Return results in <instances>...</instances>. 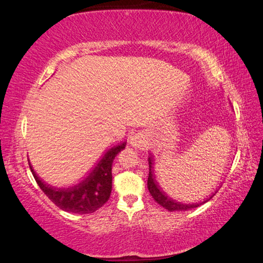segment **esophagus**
Segmentation results:
<instances>
[{
  "mask_svg": "<svg viewBox=\"0 0 263 263\" xmlns=\"http://www.w3.org/2000/svg\"><path fill=\"white\" fill-rule=\"evenodd\" d=\"M131 144L135 147H139L141 144H144V138L139 133H136V135L131 136Z\"/></svg>",
  "mask_w": 263,
  "mask_h": 263,
  "instance_id": "obj_1",
  "label": "esophagus"
}]
</instances>
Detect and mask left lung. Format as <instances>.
<instances>
[{"instance_id": "obj_1", "label": "left lung", "mask_w": 263, "mask_h": 263, "mask_svg": "<svg viewBox=\"0 0 263 263\" xmlns=\"http://www.w3.org/2000/svg\"><path fill=\"white\" fill-rule=\"evenodd\" d=\"M152 157L148 158V163H149V173H148V180H147V186L149 190V194L152 195V197L154 198V201L157 202L160 205L163 206L164 209H167L168 211H185V210H190V209L197 208L199 205H202L208 201H210L212 198V196L210 198H208L206 201L199 202V203H194V204H184L181 202H176L174 199L167 196V194L164 191L161 190L160 185L158 184V182L155 181L154 176L152 174Z\"/></svg>"}]
</instances>
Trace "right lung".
Returning a JSON list of instances; mask_svg holds the SVG:
<instances>
[{
    "instance_id": "right-lung-1",
    "label": "right lung",
    "mask_w": 263,
    "mask_h": 263,
    "mask_svg": "<svg viewBox=\"0 0 263 263\" xmlns=\"http://www.w3.org/2000/svg\"><path fill=\"white\" fill-rule=\"evenodd\" d=\"M125 144L126 142H123L110 148L87 179L70 188H54L44 183L35 174L31 164L30 169L39 188L58 208L67 212L87 215L99 210L108 202L112 188L111 166L116 155L125 148Z\"/></svg>"
}]
</instances>
